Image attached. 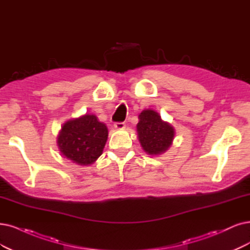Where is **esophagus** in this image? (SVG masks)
I'll return each mask as SVG.
<instances>
[{
  "label": "esophagus",
  "instance_id": "1",
  "mask_svg": "<svg viewBox=\"0 0 250 250\" xmlns=\"http://www.w3.org/2000/svg\"><path fill=\"white\" fill-rule=\"evenodd\" d=\"M125 127V125L124 123H115L114 124V128H116V130H124Z\"/></svg>",
  "mask_w": 250,
  "mask_h": 250
}]
</instances>
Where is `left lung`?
Segmentation results:
<instances>
[{
  "label": "left lung",
  "mask_w": 250,
  "mask_h": 250,
  "mask_svg": "<svg viewBox=\"0 0 250 250\" xmlns=\"http://www.w3.org/2000/svg\"><path fill=\"white\" fill-rule=\"evenodd\" d=\"M137 133L142 148L147 154L160 155L171 147L175 128L171 124L164 122L156 111L145 109L139 114Z\"/></svg>",
  "instance_id": "obj_1"
}]
</instances>
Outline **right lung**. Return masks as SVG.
<instances>
[{"label":"right lung","instance_id":"right-lung-1","mask_svg":"<svg viewBox=\"0 0 250 250\" xmlns=\"http://www.w3.org/2000/svg\"><path fill=\"white\" fill-rule=\"evenodd\" d=\"M108 139V128L95 114H84L64 123L58 136L59 149L66 158L80 166L94 164Z\"/></svg>","mask_w":250,"mask_h":250}]
</instances>
